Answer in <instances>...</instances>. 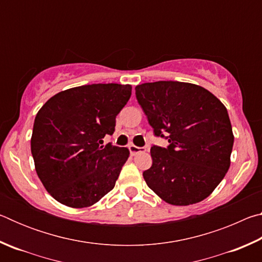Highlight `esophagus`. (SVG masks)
Instances as JSON below:
<instances>
[{
	"instance_id": "esophagus-1",
	"label": "esophagus",
	"mask_w": 262,
	"mask_h": 262,
	"mask_svg": "<svg viewBox=\"0 0 262 262\" xmlns=\"http://www.w3.org/2000/svg\"><path fill=\"white\" fill-rule=\"evenodd\" d=\"M128 149H129V151H130V154L133 155V156H135V155H137L139 152L145 151V148L136 147V145H134V144H129V147H128Z\"/></svg>"
}]
</instances>
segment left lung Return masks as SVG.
I'll list each match as a JSON object with an SVG mask.
<instances>
[{
    "mask_svg": "<svg viewBox=\"0 0 262 262\" xmlns=\"http://www.w3.org/2000/svg\"><path fill=\"white\" fill-rule=\"evenodd\" d=\"M135 95L155 135L168 141L150 150L152 165L143 172L149 188L173 206L205 200L230 167L234 137L225 106L192 83H143Z\"/></svg>",
    "mask_w": 262,
    "mask_h": 262,
    "instance_id": "1",
    "label": "left lung"
}]
</instances>
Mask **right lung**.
<instances>
[{
    "mask_svg": "<svg viewBox=\"0 0 262 262\" xmlns=\"http://www.w3.org/2000/svg\"><path fill=\"white\" fill-rule=\"evenodd\" d=\"M132 85L91 84L61 91L35 115L31 152L43 187L72 208L90 207L112 190L127 148L103 143L127 104Z\"/></svg>",
    "mask_w": 262,
    "mask_h": 262,
    "instance_id": "right-lung-1",
    "label": "right lung"
}]
</instances>
